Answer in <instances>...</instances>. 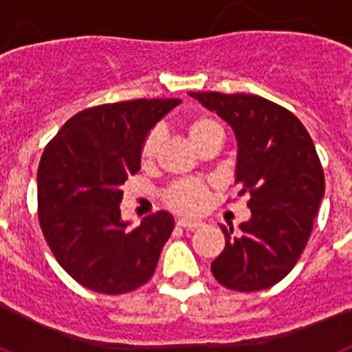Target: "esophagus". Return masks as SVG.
Masks as SVG:
<instances>
[{"label": "esophagus", "mask_w": 352, "mask_h": 352, "mask_svg": "<svg viewBox=\"0 0 352 352\" xmlns=\"http://www.w3.org/2000/svg\"><path fill=\"white\" fill-rule=\"evenodd\" d=\"M176 223H178V227H183V229H186V231H194V229H197V227H201V222H197V220L179 219Z\"/></svg>", "instance_id": "34e87169"}]
</instances>
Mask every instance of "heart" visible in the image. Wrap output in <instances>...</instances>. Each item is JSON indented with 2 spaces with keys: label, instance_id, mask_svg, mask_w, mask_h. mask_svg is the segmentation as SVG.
<instances>
[{
  "label": "heart",
  "instance_id": "heart-1",
  "mask_svg": "<svg viewBox=\"0 0 352 352\" xmlns=\"http://www.w3.org/2000/svg\"><path fill=\"white\" fill-rule=\"evenodd\" d=\"M186 133L197 149L203 148L206 142L214 138H222V125L208 114H199L186 121ZM162 142V133L158 129H153L146 135L141 146V162L144 166L153 164L157 158L158 148ZM166 204L174 211L185 214H194L203 211L210 201V190L208 185L199 179H182L169 186L164 194Z\"/></svg>",
  "mask_w": 352,
  "mask_h": 352
}]
</instances>
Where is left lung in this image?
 Returning <instances> with one entry per match:
<instances>
[{
    "label": "left lung",
    "instance_id": "8db88e82",
    "mask_svg": "<svg viewBox=\"0 0 352 352\" xmlns=\"http://www.w3.org/2000/svg\"><path fill=\"white\" fill-rule=\"evenodd\" d=\"M231 125L238 141V195L250 220L239 231L220 226L226 248L211 263L223 287L263 291L280 282L300 259L324 195V173L307 129L291 111L263 96L190 91Z\"/></svg>",
    "mask_w": 352,
    "mask_h": 352
}]
</instances>
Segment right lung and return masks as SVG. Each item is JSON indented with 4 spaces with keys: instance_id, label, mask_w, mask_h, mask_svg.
I'll return each mask as SVG.
<instances>
[{
    "instance_id": "add662e5",
    "label": "right lung",
    "mask_w": 352,
    "mask_h": 352,
    "mask_svg": "<svg viewBox=\"0 0 352 352\" xmlns=\"http://www.w3.org/2000/svg\"><path fill=\"white\" fill-rule=\"evenodd\" d=\"M179 102L138 98L84 109L43 149L40 227L61 268L86 289L125 294L153 276L173 214L157 211L130 227L121 220V186L141 169L149 130Z\"/></svg>"
}]
</instances>
